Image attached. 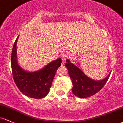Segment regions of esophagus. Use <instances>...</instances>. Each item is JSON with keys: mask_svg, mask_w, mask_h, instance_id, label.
Here are the masks:
<instances>
[{"mask_svg": "<svg viewBox=\"0 0 123 123\" xmlns=\"http://www.w3.org/2000/svg\"><path fill=\"white\" fill-rule=\"evenodd\" d=\"M69 57H70V54L66 52V53H64V54H63V55L61 56V59H62V61H63V63H64V62H65L66 60Z\"/></svg>", "mask_w": 123, "mask_h": 123, "instance_id": "34e87169", "label": "esophagus"}]
</instances>
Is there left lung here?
<instances>
[{
  "instance_id": "8db88e82",
  "label": "left lung",
  "mask_w": 123,
  "mask_h": 123,
  "mask_svg": "<svg viewBox=\"0 0 123 123\" xmlns=\"http://www.w3.org/2000/svg\"><path fill=\"white\" fill-rule=\"evenodd\" d=\"M66 62V67L68 69L73 83L72 92L78 97L87 98L93 96L103 87L109 80L110 73L104 79L96 81L86 76L79 67L70 63L68 59Z\"/></svg>"
}]
</instances>
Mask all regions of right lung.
<instances>
[{
  "instance_id": "obj_1",
  "label": "right lung",
  "mask_w": 123,
  "mask_h": 123,
  "mask_svg": "<svg viewBox=\"0 0 123 123\" xmlns=\"http://www.w3.org/2000/svg\"><path fill=\"white\" fill-rule=\"evenodd\" d=\"M13 47L11 66L14 83L22 93L30 98H42L47 95L51 86L57 70L61 66L60 58L50 62L44 68L35 72H27L22 69L17 61L16 44Z\"/></svg>"
}]
</instances>
